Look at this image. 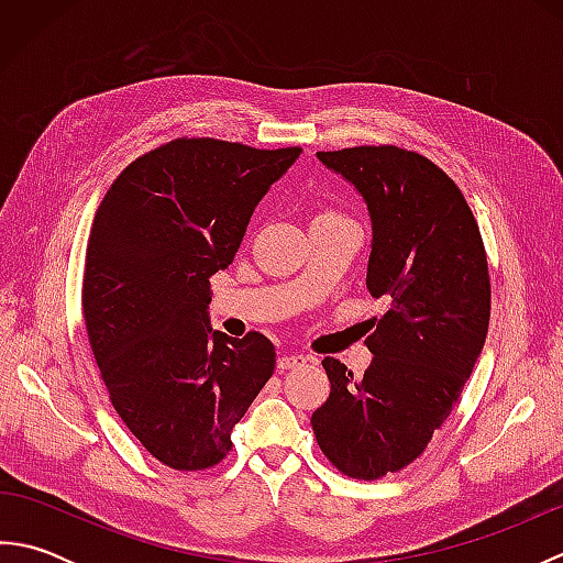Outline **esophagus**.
Returning a JSON list of instances; mask_svg holds the SVG:
<instances>
[{"label":"esophagus","mask_w":563,"mask_h":563,"mask_svg":"<svg viewBox=\"0 0 563 563\" xmlns=\"http://www.w3.org/2000/svg\"><path fill=\"white\" fill-rule=\"evenodd\" d=\"M307 363H314V357H307L302 353H283L278 357V369L285 373V369H295V367H305Z\"/></svg>","instance_id":"esophagus-1"}]
</instances>
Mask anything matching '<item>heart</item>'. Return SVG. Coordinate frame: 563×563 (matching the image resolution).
<instances>
[{
	"label": "heart",
	"mask_w": 563,
	"mask_h": 563,
	"mask_svg": "<svg viewBox=\"0 0 563 563\" xmlns=\"http://www.w3.org/2000/svg\"><path fill=\"white\" fill-rule=\"evenodd\" d=\"M321 214H336V212H331V210H324V212H321ZM321 214H319V218H321Z\"/></svg>",
	"instance_id": "b5f03b06"
}]
</instances>
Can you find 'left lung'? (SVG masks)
I'll return each instance as SVG.
<instances>
[{"label": "left lung", "mask_w": 563, "mask_h": 563, "mask_svg": "<svg viewBox=\"0 0 563 563\" xmlns=\"http://www.w3.org/2000/svg\"><path fill=\"white\" fill-rule=\"evenodd\" d=\"M317 157L367 202V290L389 307L365 339L363 377L324 357L331 394L312 428L341 474L375 482L421 457L457 404L492 317L488 261L462 190L423 154L361 145Z\"/></svg>", "instance_id": "left-lung-1"}]
</instances>
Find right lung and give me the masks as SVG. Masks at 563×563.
<instances>
[{"mask_svg": "<svg viewBox=\"0 0 563 563\" xmlns=\"http://www.w3.org/2000/svg\"><path fill=\"white\" fill-rule=\"evenodd\" d=\"M300 152L176 137L128 164L93 218L81 283L91 353L118 416L169 470L220 464L273 375L263 333L210 329V275L234 261L251 212Z\"/></svg>", "mask_w": 563, "mask_h": 563, "instance_id": "1", "label": "right lung"}]
</instances>
